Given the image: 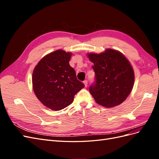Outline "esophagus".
Segmentation results:
<instances>
[{"instance_id":"obj_1","label":"esophagus","mask_w":159,"mask_h":159,"mask_svg":"<svg viewBox=\"0 0 159 159\" xmlns=\"http://www.w3.org/2000/svg\"><path fill=\"white\" fill-rule=\"evenodd\" d=\"M84 84L85 87H87V86H88V81H87V80H85V81H84Z\"/></svg>"}]
</instances>
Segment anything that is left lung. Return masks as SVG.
I'll return each mask as SVG.
<instances>
[{"label":"left lung","mask_w":159,"mask_h":159,"mask_svg":"<svg viewBox=\"0 0 159 159\" xmlns=\"http://www.w3.org/2000/svg\"><path fill=\"white\" fill-rule=\"evenodd\" d=\"M87 56L94 64L95 83L89 87V92L95 102L107 108L122 103L131 92L134 81V70L128 59L111 48Z\"/></svg>","instance_id":"1"}]
</instances>
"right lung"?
Listing matches in <instances>:
<instances>
[{"mask_svg": "<svg viewBox=\"0 0 159 159\" xmlns=\"http://www.w3.org/2000/svg\"><path fill=\"white\" fill-rule=\"evenodd\" d=\"M71 55L62 50L52 52L43 57L34 69V92L45 107L53 111L68 107L85 86L77 80L75 71L69 64Z\"/></svg>", "mask_w": 159, "mask_h": 159, "instance_id": "right-lung-1", "label": "right lung"}]
</instances>
